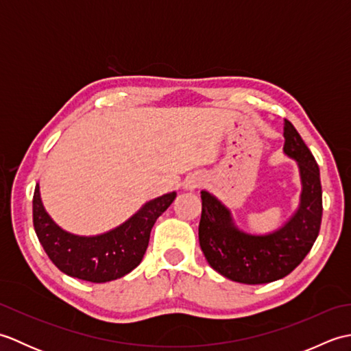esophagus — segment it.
<instances>
[{
    "label": "esophagus",
    "instance_id": "obj_1",
    "mask_svg": "<svg viewBox=\"0 0 351 351\" xmlns=\"http://www.w3.org/2000/svg\"><path fill=\"white\" fill-rule=\"evenodd\" d=\"M204 182V178L199 176V175H193L190 176L187 181H185V189L187 190H195L197 187H200V184Z\"/></svg>",
    "mask_w": 351,
    "mask_h": 351
}]
</instances>
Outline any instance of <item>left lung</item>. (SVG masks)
Here are the masks:
<instances>
[{
	"label": "left lung",
	"mask_w": 351,
	"mask_h": 351,
	"mask_svg": "<svg viewBox=\"0 0 351 351\" xmlns=\"http://www.w3.org/2000/svg\"><path fill=\"white\" fill-rule=\"evenodd\" d=\"M283 152L299 164L302 178L300 205L280 229L267 235H250L234 225L228 208L211 193L202 191L199 243L215 271L225 278L259 285L285 278L314 245L323 215L319 169L294 125L283 123Z\"/></svg>",
	"instance_id": "8db88e82"
}]
</instances>
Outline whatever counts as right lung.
Instances as JSON below:
<instances>
[{"instance_id":"1","label":"right lung","mask_w":351,"mask_h":351,"mask_svg":"<svg viewBox=\"0 0 351 351\" xmlns=\"http://www.w3.org/2000/svg\"><path fill=\"white\" fill-rule=\"evenodd\" d=\"M175 197L176 193L171 191L151 200L110 232L80 237L56 225L45 211L39 185H36L33 225L43 250L58 270L81 280L110 282L128 274L141 263L152 226Z\"/></svg>"}]
</instances>
